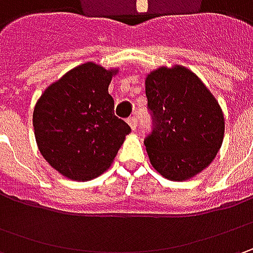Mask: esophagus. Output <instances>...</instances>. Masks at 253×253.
Segmentation results:
<instances>
[{
  "instance_id": "34e87169",
  "label": "esophagus",
  "mask_w": 253,
  "mask_h": 253,
  "mask_svg": "<svg viewBox=\"0 0 253 253\" xmlns=\"http://www.w3.org/2000/svg\"><path fill=\"white\" fill-rule=\"evenodd\" d=\"M128 125L131 126V129L135 131V129H136V126H138V120H136L135 117H129V118H128Z\"/></svg>"
}]
</instances>
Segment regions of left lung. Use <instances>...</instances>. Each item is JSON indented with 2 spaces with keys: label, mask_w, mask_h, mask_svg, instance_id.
<instances>
[{
  "label": "left lung",
  "mask_w": 253,
  "mask_h": 253,
  "mask_svg": "<svg viewBox=\"0 0 253 253\" xmlns=\"http://www.w3.org/2000/svg\"><path fill=\"white\" fill-rule=\"evenodd\" d=\"M152 166L169 180H187L209 166L224 139V114L204 83L183 66L159 67L145 82Z\"/></svg>",
  "instance_id": "obj_1"
}]
</instances>
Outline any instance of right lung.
Masks as SVG:
<instances>
[{"label": "right lung", "instance_id": "obj_1", "mask_svg": "<svg viewBox=\"0 0 253 253\" xmlns=\"http://www.w3.org/2000/svg\"><path fill=\"white\" fill-rule=\"evenodd\" d=\"M117 70L84 63L50 84L34 110L38 148L72 180H91L110 168L129 125L114 114L108 85Z\"/></svg>", "mask_w": 253, "mask_h": 253}]
</instances>
